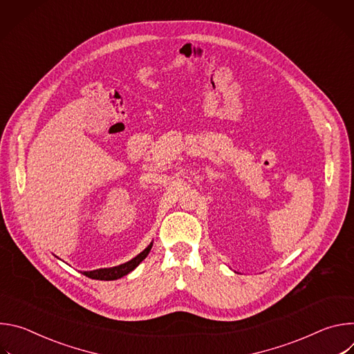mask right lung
Segmentation results:
<instances>
[{"mask_svg":"<svg viewBox=\"0 0 354 354\" xmlns=\"http://www.w3.org/2000/svg\"><path fill=\"white\" fill-rule=\"evenodd\" d=\"M151 248H153V242H151L142 252L133 258L131 261L122 263L119 266H113V268H105V269H96V270H89V272H81L82 274H85L86 277L95 279V280H118L126 274H129L130 272H133L149 254Z\"/></svg>","mask_w":354,"mask_h":354,"instance_id":"1","label":"right lung"}]
</instances>
